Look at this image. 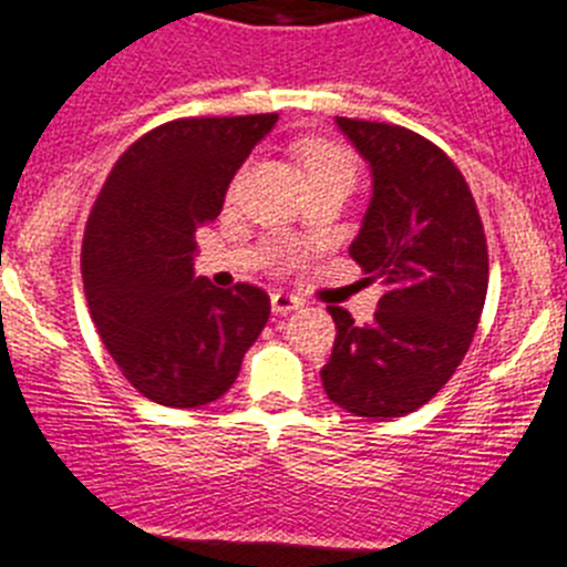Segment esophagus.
Segmentation results:
<instances>
[{"instance_id":"obj_1","label":"esophagus","mask_w":567,"mask_h":567,"mask_svg":"<svg viewBox=\"0 0 567 567\" xmlns=\"http://www.w3.org/2000/svg\"><path fill=\"white\" fill-rule=\"evenodd\" d=\"M302 305H305L302 299H299L296 293H288V290H274L271 293V308H274V313H279V316L293 313V310H299Z\"/></svg>"}]
</instances>
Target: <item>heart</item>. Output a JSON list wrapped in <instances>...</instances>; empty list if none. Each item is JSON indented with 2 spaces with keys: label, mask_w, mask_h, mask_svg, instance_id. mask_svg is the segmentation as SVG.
I'll return each mask as SVG.
<instances>
[{
  "label": "heart",
  "mask_w": 567,
  "mask_h": 567,
  "mask_svg": "<svg viewBox=\"0 0 567 567\" xmlns=\"http://www.w3.org/2000/svg\"><path fill=\"white\" fill-rule=\"evenodd\" d=\"M305 166H308L310 181L316 177H330V175H344L353 177V157L350 152L341 150L336 144H324V141H316V144H308L302 150Z\"/></svg>",
  "instance_id": "b5f03b06"
}]
</instances>
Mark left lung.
Listing matches in <instances>:
<instances>
[{
  "instance_id": "1",
  "label": "left lung",
  "mask_w": 567,
  "mask_h": 567,
  "mask_svg": "<svg viewBox=\"0 0 567 567\" xmlns=\"http://www.w3.org/2000/svg\"><path fill=\"white\" fill-rule=\"evenodd\" d=\"M336 126L372 175L350 257L384 296L361 328L328 308L336 341L321 384L341 410L384 421L432 401L466 355L488 290L486 234L461 169L432 141L375 121Z\"/></svg>"
}]
</instances>
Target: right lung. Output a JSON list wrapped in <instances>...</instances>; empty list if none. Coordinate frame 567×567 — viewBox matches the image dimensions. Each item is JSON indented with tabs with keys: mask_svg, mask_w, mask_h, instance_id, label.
Instances as JSON below:
<instances>
[{
	"mask_svg": "<svg viewBox=\"0 0 567 567\" xmlns=\"http://www.w3.org/2000/svg\"><path fill=\"white\" fill-rule=\"evenodd\" d=\"M279 121L181 118L146 132L112 166L81 248L95 328L124 379L163 406L217 401L262 333L271 299L195 277V231L220 214L237 169Z\"/></svg>",
	"mask_w": 567,
	"mask_h": 567,
	"instance_id": "add662e5",
	"label": "right lung"
}]
</instances>
